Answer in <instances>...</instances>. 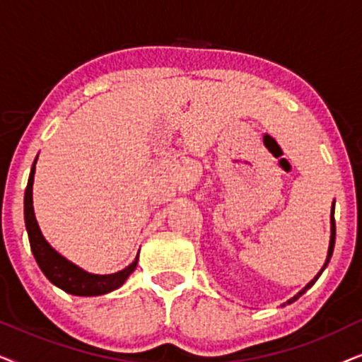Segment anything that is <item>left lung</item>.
Masks as SVG:
<instances>
[{
	"label": "left lung",
	"mask_w": 362,
	"mask_h": 362,
	"mask_svg": "<svg viewBox=\"0 0 362 362\" xmlns=\"http://www.w3.org/2000/svg\"><path fill=\"white\" fill-rule=\"evenodd\" d=\"M329 222H331V235H329V247H328V255H326L325 265H323V267H321V270L318 272V274H316V275H315V279H313V280H311L308 285H305V286H303V288H301V290L298 291V293H296L295 296H291V298H290V300H286V301H285V303H284V306H285V305H290V303H293V301H296V300H298V298H300V296H301V295H303L306 290H308V288H311V286H313V285H315V281L320 279V275H321V274H323V270H325V269H326V267H328V264H329V259H331V255H333V249H334V237H336V226H334V201H333V206H331V216H329Z\"/></svg>",
	"instance_id": "obj_1"
}]
</instances>
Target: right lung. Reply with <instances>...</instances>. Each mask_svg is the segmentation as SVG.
<instances>
[{"mask_svg": "<svg viewBox=\"0 0 362 362\" xmlns=\"http://www.w3.org/2000/svg\"><path fill=\"white\" fill-rule=\"evenodd\" d=\"M36 161L37 158L33 163L26 192H24V222H26L29 244H31L33 255L37 262L39 269L42 270V274L47 276V280L52 285L59 286V288L71 295L97 296L110 293V291L120 288L128 276L133 274V270L136 269L138 254L130 265L120 272H115V274H90V272H86L78 265L72 264L71 260H67L64 255L59 254L46 240V237L42 235L33 207V185L34 173H36Z\"/></svg>", "mask_w": 362, "mask_h": 362, "instance_id": "1", "label": "right lung"}]
</instances>
